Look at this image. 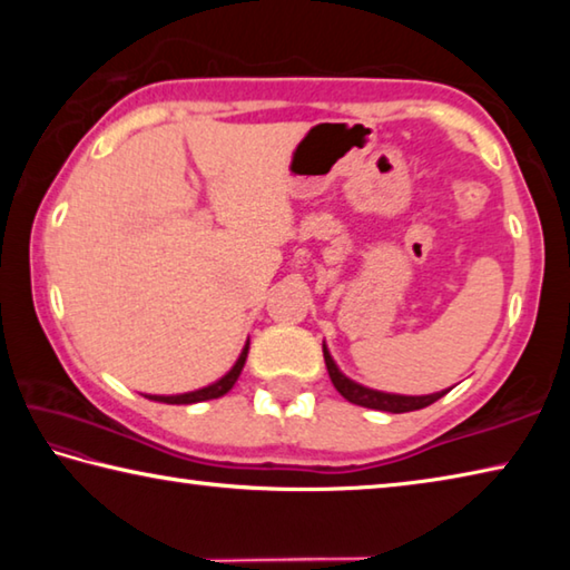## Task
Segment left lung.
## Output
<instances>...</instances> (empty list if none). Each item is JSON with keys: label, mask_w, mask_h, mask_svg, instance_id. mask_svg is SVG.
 Instances as JSON below:
<instances>
[{"label": "left lung", "mask_w": 570, "mask_h": 570, "mask_svg": "<svg viewBox=\"0 0 570 570\" xmlns=\"http://www.w3.org/2000/svg\"><path fill=\"white\" fill-rule=\"evenodd\" d=\"M324 362H326V372H330L336 392H340L344 400H350L352 404H360V407L400 414V412L428 407V404L438 402L440 397H445L448 394V390H445V392H435V394H424V397H404V394H387V392H377V390H366V387H362V384L346 380L344 374L336 370V364L332 360V354L326 352V346H324Z\"/></svg>", "instance_id": "8db88e82"}]
</instances>
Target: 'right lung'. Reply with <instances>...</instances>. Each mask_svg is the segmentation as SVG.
Returning a JSON list of instances; mask_svg holds the SVG:
<instances>
[{
  "label": "right lung",
  "mask_w": 570,
  "mask_h": 570,
  "mask_svg": "<svg viewBox=\"0 0 570 570\" xmlns=\"http://www.w3.org/2000/svg\"><path fill=\"white\" fill-rule=\"evenodd\" d=\"M246 354H248V344L244 346V352H240L238 362L234 364V370H230V372L226 374V377H220L216 384H208V387H204V390L186 392V394H173V397H160V394H146V397L153 400V402H166V404H193V402H206V400L224 397V394L236 384L240 370H244Z\"/></svg>",
  "instance_id": "add662e5"
}]
</instances>
